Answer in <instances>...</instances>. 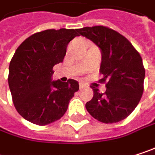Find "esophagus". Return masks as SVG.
I'll list each match as a JSON object with an SVG mask.
<instances>
[{
  "mask_svg": "<svg viewBox=\"0 0 155 155\" xmlns=\"http://www.w3.org/2000/svg\"><path fill=\"white\" fill-rule=\"evenodd\" d=\"M79 85H80V90H82L83 88H85V87H86V86H85L83 83H81V82H80V83H79Z\"/></svg>",
  "mask_w": 155,
  "mask_h": 155,
  "instance_id": "esophagus-1",
  "label": "esophagus"
}]
</instances>
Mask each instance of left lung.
I'll return each instance as SVG.
<instances>
[{
	"label": "left lung",
	"mask_w": 155,
	"mask_h": 155,
	"mask_svg": "<svg viewBox=\"0 0 155 155\" xmlns=\"http://www.w3.org/2000/svg\"><path fill=\"white\" fill-rule=\"evenodd\" d=\"M80 35L100 48L101 82H107L105 93L91 87L92 99L85 105L97 120L112 124L125 119L138 105L143 91L144 68L139 53L117 31L103 26L77 29Z\"/></svg>",
	"instance_id": "obj_1"
}]
</instances>
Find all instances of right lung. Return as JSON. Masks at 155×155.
Masks as SVG:
<instances>
[{"mask_svg": "<svg viewBox=\"0 0 155 155\" xmlns=\"http://www.w3.org/2000/svg\"><path fill=\"white\" fill-rule=\"evenodd\" d=\"M77 29H47L28 38L17 48L10 63L9 87L13 104L26 120L45 126L60 119L79 83L53 81V67L62 63Z\"/></svg>", "mask_w": 155, "mask_h": 155, "instance_id": "1", "label": "right lung"}]
</instances>
